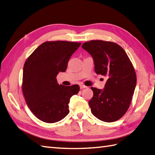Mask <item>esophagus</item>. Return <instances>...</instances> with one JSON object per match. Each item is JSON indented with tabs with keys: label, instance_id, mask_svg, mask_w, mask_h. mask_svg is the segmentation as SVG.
<instances>
[{
	"label": "esophagus",
	"instance_id": "esophagus-1",
	"mask_svg": "<svg viewBox=\"0 0 155 155\" xmlns=\"http://www.w3.org/2000/svg\"><path fill=\"white\" fill-rule=\"evenodd\" d=\"M80 88H81V89H82V88H87V87H86V86H84V85H83V84H81V85H80Z\"/></svg>",
	"mask_w": 155,
	"mask_h": 155
}]
</instances>
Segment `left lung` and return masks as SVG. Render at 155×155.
<instances>
[{
	"label": "left lung",
	"instance_id": "left-lung-1",
	"mask_svg": "<svg viewBox=\"0 0 155 155\" xmlns=\"http://www.w3.org/2000/svg\"><path fill=\"white\" fill-rule=\"evenodd\" d=\"M82 48L93 58L96 73L108 78L103 90L91 87L93 97L88 104L92 113L107 123L120 119L129 108L137 84L132 62L124 49L113 42L91 41Z\"/></svg>",
	"mask_w": 155,
	"mask_h": 155
}]
</instances>
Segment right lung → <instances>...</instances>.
I'll list each match as a JSON object with an SVG mask.
<instances>
[{
	"label": "right lung",
	"mask_w": 155,
	"mask_h": 155,
	"mask_svg": "<svg viewBox=\"0 0 155 155\" xmlns=\"http://www.w3.org/2000/svg\"><path fill=\"white\" fill-rule=\"evenodd\" d=\"M81 42L47 41L29 56L23 68L22 89L28 108L47 123L60 121L69 113L68 103L80 87L59 85L57 76L65 72L72 54Z\"/></svg>",
	"instance_id": "right-lung-1"
}]
</instances>
